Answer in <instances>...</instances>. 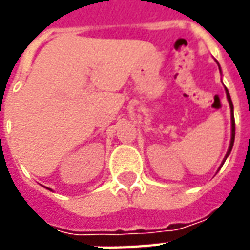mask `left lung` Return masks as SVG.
I'll use <instances>...</instances> for the list:
<instances>
[{"instance_id": "8db88e82", "label": "left lung", "mask_w": 250, "mask_h": 250, "mask_svg": "<svg viewBox=\"0 0 250 250\" xmlns=\"http://www.w3.org/2000/svg\"><path fill=\"white\" fill-rule=\"evenodd\" d=\"M220 66V65H218ZM226 98H228V102H229V105H230V111H231V139H230V146L228 148V152H226L225 158H224V162L226 161V158L229 157V154H230L231 148H233V143H234V135H236V125H234V118H233V103H231V99H230V95H229V91L226 89ZM224 162L221 163V166L224 165Z\"/></svg>"}]
</instances>
